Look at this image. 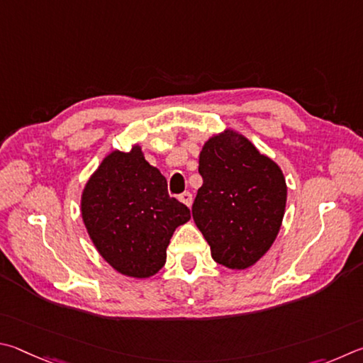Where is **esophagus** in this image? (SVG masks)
Wrapping results in <instances>:
<instances>
[{
    "mask_svg": "<svg viewBox=\"0 0 363 363\" xmlns=\"http://www.w3.org/2000/svg\"><path fill=\"white\" fill-rule=\"evenodd\" d=\"M178 199H180V201L183 202V204L188 206V207H191V204H193V194L189 193V191L182 193L180 196H178Z\"/></svg>",
    "mask_w": 363,
    "mask_h": 363,
    "instance_id": "obj_1",
    "label": "esophagus"
}]
</instances>
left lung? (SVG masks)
Masks as SVG:
<instances>
[{
  "label": "left lung",
  "instance_id": "1",
  "mask_svg": "<svg viewBox=\"0 0 363 363\" xmlns=\"http://www.w3.org/2000/svg\"><path fill=\"white\" fill-rule=\"evenodd\" d=\"M202 186L193 218L215 262L245 269L262 258L281 230L287 185L279 165L245 137L225 130L199 156Z\"/></svg>",
  "mask_w": 363,
  "mask_h": 363
}]
</instances>
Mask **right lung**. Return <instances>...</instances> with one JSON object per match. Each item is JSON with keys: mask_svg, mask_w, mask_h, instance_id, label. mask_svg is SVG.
Instances as JSON below:
<instances>
[{"mask_svg": "<svg viewBox=\"0 0 363 363\" xmlns=\"http://www.w3.org/2000/svg\"><path fill=\"white\" fill-rule=\"evenodd\" d=\"M82 221L101 257L121 274L145 279L162 268L172 234L191 218L142 148L113 151L89 178Z\"/></svg>", "mask_w": 363, "mask_h": 363, "instance_id": "right-lung-1", "label": "right lung"}]
</instances>
